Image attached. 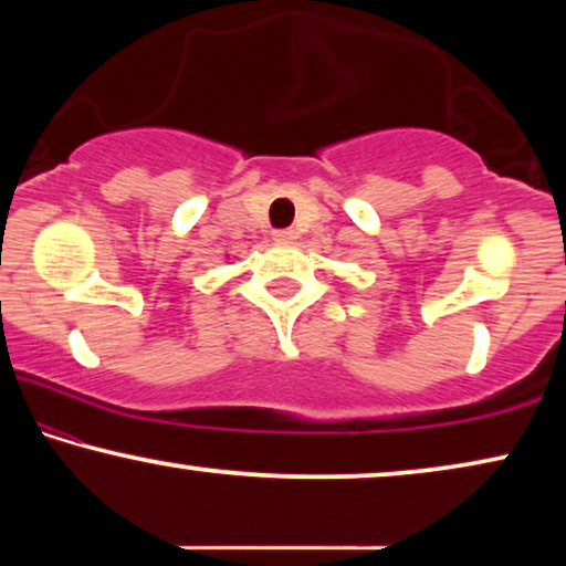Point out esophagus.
I'll use <instances>...</instances> for the list:
<instances>
[{
    "instance_id": "obj_1",
    "label": "esophagus",
    "mask_w": 566,
    "mask_h": 566,
    "mask_svg": "<svg viewBox=\"0 0 566 566\" xmlns=\"http://www.w3.org/2000/svg\"><path fill=\"white\" fill-rule=\"evenodd\" d=\"M273 239H275V242H293L296 234H293V229H275Z\"/></svg>"
}]
</instances>
